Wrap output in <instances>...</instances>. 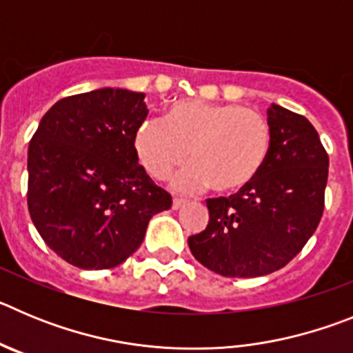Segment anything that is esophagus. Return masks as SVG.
I'll list each match as a JSON object with an SVG mask.
<instances>
[{"instance_id": "esophagus-1", "label": "esophagus", "mask_w": 353, "mask_h": 353, "mask_svg": "<svg viewBox=\"0 0 353 353\" xmlns=\"http://www.w3.org/2000/svg\"><path fill=\"white\" fill-rule=\"evenodd\" d=\"M185 203H187L185 199L174 198V199H173V205H171V207H173V210H179V208H182Z\"/></svg>"}]
</instances>
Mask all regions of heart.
<instances>
[{"instance_id": "b5f03b06", "label": "heart", "mask_w": 353, "mask_h": 353, "mask_svg": "<svg viewBox=\"0 0 353 353\" xmlns=\"http://www.w3.org/2000/svg\"><path fill=\"white\" fill-rule=\"evenodd\" d=\"M269 150L270 127L263 114L203 101L174 102L166 120L148 118L134 132V152L154 179H166L187 155L192 159L171 180L176 192L240 191L260 174Z\"/></svg>"}]
</instances>
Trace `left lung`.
I'll return each instance as SVG.
<instances>
[{
    "label": "left lung",
    "instance_id": "left-lung-1",
    "mask_svg": "<svg viewBox=\"0 0 353 353\" xmlns=\"http://www.w3.org/2000/svg\"><path fill=\"white\" fill-rule=\"evenodd\" d=\"M270 150L260 174L230 198L207 199V228L189 236L192 256L215 274L258 277L297 256L323 214L329 155L310 120L267 109Z\"/></svg>",
    "mask_w": 353,
    "mask_h": 353
}]
</instances>
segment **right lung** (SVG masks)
Returning <instances> with one entry per match:
<instances>
[{"mask_svg":"<svg viewBox=\"0 0 353 353\" xmlns=\"http://www.w3.org/2000/svg\"><path fill=\"white\" fill-rule=\"evenodd\" d=\"M145 93L99 88L56 102L28 148V208L43 242L74 267L111 269L136 252L171 196L146 174L134 132Z\"/></svg>","mask_w":353,"mask_h":353,"instance_id":"1","label":"right lung"}]
</instances>
